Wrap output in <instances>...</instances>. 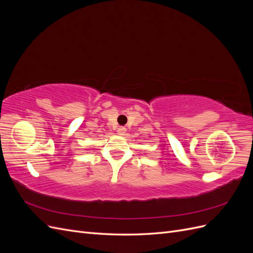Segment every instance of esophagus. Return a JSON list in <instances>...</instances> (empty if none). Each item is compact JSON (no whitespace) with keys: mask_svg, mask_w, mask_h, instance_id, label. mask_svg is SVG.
I'll return each mask as SVG.
<instances>
[{"mask_svg":"<svg viewBox=\"0 0 253 253\" xmlns=\"http://www.w3.org/2000/svg\"><path fill=\"white\" fill-rule=\"evenodd\" d=\"M126 127L125 126H119L118 128H117V133H118V135H125L126 134Z\"/></svg>","mask_w":253,"mask_h":253,"instance_id":"34e87169","label":"esophagus"}]
</instances>
